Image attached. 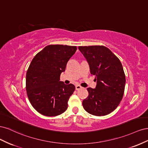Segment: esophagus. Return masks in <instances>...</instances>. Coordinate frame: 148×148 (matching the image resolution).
<instances>
[{"label":"esophagus","instance_id":"esophagus-1","mask_svg":"<svg viewBox=\"0 0 148 148\" xmlns=\"http://www.w3.org/2000/svg\"><path fill=\"white\" fill-rule=\"evenodd\" d=\"M82 87L80 86V85H77V86H75V89H76V90H78V89H81Z\"/></svg>","mask_w":148,"mask_h":148}]
</instances>
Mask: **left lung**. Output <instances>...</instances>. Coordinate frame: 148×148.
Segmentation results:
<instances>
[{
    "instance_id": "1",
    "label": "left lung",
    "mask_w": 148,
    "mask_h": 148,
    "mask_svg": "<svg viewBox=\"0 0 148 148\" xmlns=\"http://www.w3.org/2000/svg\"><path fill=\"white\" fill-rule=\"evenodd\" d=\"M78 49L97 82L95 89L87 88L89 95L83 101L84 109L93 115H108L117 108L123 96L126 79L122 65L104 46H79Z\"/></svg>"
}]
</instances>
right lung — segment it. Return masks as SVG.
Here are the masks:
<instances>
[{
	"label": "right lung",
	"mask_w": 148,
	"mask_h": 148,
	"mask_svg": "<svg viewBox=\"0 0 148 148\" xmlns=\"http://www.w3.org/2000/svg\"><path fill=\"white\" fill-rule=\"evenodd\" d=\"M77 49V46L49 45L31 61L26 75V89L31 104L39 113L53 117L67 109L75 86L60 82V76Z\"/></svg>",
	"instance_id": "obj_1"
}]
</instances>
